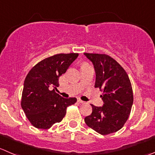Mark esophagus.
I'll return each instance as SVG.
<instances>
[{"label": "esophagus", "instance_id": "esophagus-1", "mask_svg": "<svg viewBox=\"0 0 155 155\" xmlns=\"http://www.w3.org/2000/svg\"><path fill=\"white\" fill-rule=\"evenodd\" d=\"M78 102H79V104H85V101H83L80 100V99H78Z\"/></svg>", "mask_w": 155, "mask_h": 155}]
</instances>
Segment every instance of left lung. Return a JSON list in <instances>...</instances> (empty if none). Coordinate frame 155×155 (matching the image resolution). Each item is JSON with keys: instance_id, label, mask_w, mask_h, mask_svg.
<instances>
[{"instance_id": "obj_1", "label": "left lung", "mask_w": 155, "mask_h": 155, "mask_svg": "<svg viewBox=\"0 0 155 155\" xmlns=\"http://www.w3.org/2000/svg\"><path fill=\"white\" fill-rule=\"evenodd\" d=\"M92 62L96 74L95 88L103 91L102 107L91 104L92 113L85 117L88 127L101 135L120 130L131 112L133 93L127 72L107 54L84 53Z\"/></svg>"}]
</instances>
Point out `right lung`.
<instances>
[{
    "mask_svg": "<svg viewBox=\"0 0 155 155\" xmlns=\"http://www.w3.org/2000/svg\"><path fill=\"white\" fill-rule=\"evenodd\" d=\"M79 54H58L38 63L24 81L21 106L31 125L47 130L60 123L67 107L74 104L76 97L64 98L52 87L59 86V77L65 73Z\"/></svg>",
    "mask_w": 155,
    "mask_h": 155,
    "instance_id": "add662e5",
    "label": "right lung"
}]
</instances>
